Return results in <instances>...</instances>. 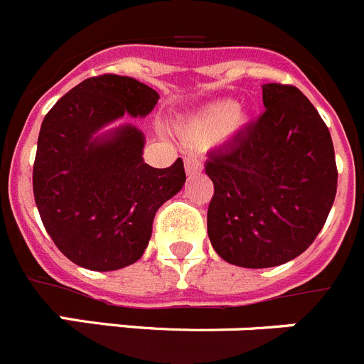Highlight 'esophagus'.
Segmentation results:
<instances>
[{
	"label": "esophagus",
	"mask_w": 364,
	"mask_h": 364,
	"mask_svg": "<svg viewBox=\"0 0 364 364\" xmlns=\"http://www.w3.org/2000/svg\"><path fill=\"white\" fill-rule=\"evenodd\" d=\"M185 170H186V174L192 176V174H198L199 170H201V161L196 158H185Z\"/></svg>",
	"instance_id": "esophagus-1"
}]
</instances>
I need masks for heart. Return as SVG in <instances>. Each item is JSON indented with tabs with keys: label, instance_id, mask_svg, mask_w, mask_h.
<instances>
[{
	"label": "heart",
	"instance_id": "b5f03b06",
	"mask_svg": "<svg viewBox=\"0 0 364 364\" xmlns=\"http://www.w3.org/2000/svg\"><path fill=\"white\" fill-rule=\"evenodd\" d=\"M243 116L235 112L234 101H218L186 121L181 132L192 143H210L223 132H234L243 125Z\"/></svg>",
	"mask_w": 364,
	"mask_h": 364
}]
</instances>
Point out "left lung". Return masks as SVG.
<instances>
[{
  "label": "left lung",
  "instance_id": "obj_1",
  "mask_svg": "<svg viewBox=\"0 0 364 364\" xmlns=\"http://www.w3.org/2000/svg\"><path fill=\"white\" fill-rule=\"evenodd\" d=\"M264 112L205 163L214 183L206 228L214 250L245 268L303 254L337 192L328 127L294 85H263Z\"/></svg>",
  "mask_w": 364,
  "mask_h": 364
}]
</instances>
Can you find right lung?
<instances>
[{
    "label": "right lung",
    "mask_w": 364,
    "mask_h": 364,
    "mask_svg": "<svg viewBox=\"0 0 364 364\" xmlns=\"http://www.w3.org/2000/svg\"><path fill=\"white\" fill-rule=\"evenodd\" d=\"M158 100L141 81L103 74L81 81L45 116L32 188L45 230L72 263L97 272L136 263L158 208L181 190L183 159L168 168L146 165L136 127L94 137L125 114L146 116Z\"/></svg>",
    "instance_id": "obj_1"
}]
</instances>
